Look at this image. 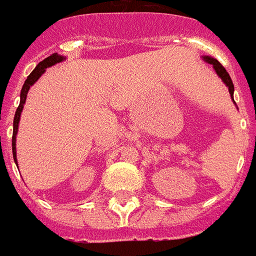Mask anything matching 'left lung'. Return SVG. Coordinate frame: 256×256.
Returning a JSON list of instances; mask_svg holds the SVG:
<instances>
[{"label": "left lung", "mask_w": 256, "mask_h": 256, "mask_svg": "<svg viewBox=\"0 0 256 256\" xmlns=\"http://www.w3.org/2000/svg\"><path fill=\"white\" fill-rule=\"evenodd\" d=\"M202 60H205V62H208V64H210V65H213V69L216 70L217 76H218L222 80V82H224V84L228 86L229 94H230V98H232V100H234V82H232V80H230V77H229L228 72L225 70L224 66L221 65L218 60H216V58H213V56H202Z\"/></svg>", "instance_id": "left-lung-1"}]
</instances>
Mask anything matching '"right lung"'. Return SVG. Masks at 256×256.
I'll list each match as a JSON object with an SVG mask.
<instances>
[{
	"instance_id": "obj_1",
	"label": "right lung",
	"mask_w": 256,
	"mask_h": 256,
	"mask_svg": "<svg viewBox=\"0 0 256 256\" xmlns=\"http://www.w3.org/2000/svg\"><path fill=\"white\" fill-rule=\"evenodd\" d=\"M66 58L64 56H60V54H52V56H47L46 60H43L42 62L38 64V66L35 69L32 70V73L27 77V80L24 82L22 88V94H20V104L16 110V114H14V119H13V136H12V152H13V158H14V162L17 166V156H16V136L17 132H18V122H20V116H22V111L24 108V104H26V100H27V94L30 88L32 85L35 84L40 76L46 72L47 68L56 65V64H60L62 60H65Z\"/></svg>"
}]
</instances>
